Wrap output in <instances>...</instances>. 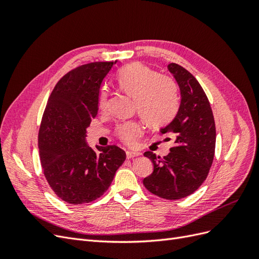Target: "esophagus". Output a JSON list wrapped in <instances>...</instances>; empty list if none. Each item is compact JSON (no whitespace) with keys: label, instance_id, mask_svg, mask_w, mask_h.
<instances>
[{"label":"esophagus","instance_id":"1","mask_svg":"<svg viewBox=\"0 0 259 259\" xmlns=\"http://www.w3.org/2000/svg\"><path fill=\"white\" fill-rule=\"evenodd\" d=\"M139 154H140V153H138V152L127 150V151H126V158H127V159H133V158H135V156H138Z\"/></svg>","mask_w":259,"mask_h":259}]
</instances>
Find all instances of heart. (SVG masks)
<instances>
[{"label":"heart","mask_w":259,"mask_h":259,"mask_svg":"<svg viewBox=\"0 0 259 259\" xmlns=\"http://www.w3.org/2000/svg\"><path fill=\"white\" fill-rule=\"evenodd\" d=\"M116 79L120 88L135 99L136 110L147 124L161 126L175 116L179 99L177 85L171 77L158 74L150 67L134 62L122 69ZM107 101L108 91L104 89L99 94V108L105 109ZM142 131L137 122H128L121 125L117 135L125 144L133 145Z\"/></svg>","instance_id":"1"}]
</instances>
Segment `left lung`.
<instances>
[{"instance_id":"1","label":"left lung","mask_w":259,"mask_h":259,"mask_svg":"<svg viewBox=\"0 0 259 259\" xmlns=\"http://www.w3.org/2000/svg\"><path fill=\"white\" fill-rule=\"evenodd\" d=\"M167 69L182 99L174 120L160 132L173 134L175 147L163 158L151 151L144 153L153 163V171L143 183L162 199L179 200L193 193L206 179L214 159L216 128L209 101L197 79L173 62Z\"/></svg>"}]
</instances>
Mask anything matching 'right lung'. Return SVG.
<instances>
[{
    "label": "right lung",
    "mask_w": 259,
    "mask_h": 259,
    "mask_svg": "<svg viewBox=\"0 0 259 259\" xmlns=\"http://www.w3.org/2000/svg\"><path fill=\"white\" fill-rule=\"evenodd\" d=\"M116 61L77 67L55 86L38 131V150L46 180L58 198L70 204L90 203L110 187L126 159L117 146L86 144V128L98 113L99 90Z\"/></svg>",
    "instance_id": "add662e5"
}]
</instances>
